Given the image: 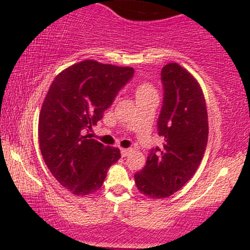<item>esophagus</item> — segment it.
Returning <instances> with one entry per match:
<instances>
[{"label":"esophagus","instance_id":"1","mask_svg":"<svg viewBox=\"0 0 250 250\" xmlns=\"http://www.w3.org/2000/svg\"><path fill=\"white\" fill-rule=\"evenodd\" d=\"M131 153V149H121V155L123 157H125V156H128L129 154Z\"/></svg>","mask_w":250,"mask_h":250}]
</instances>
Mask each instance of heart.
I'll list each match as a JSON object with an SVG mask.
<instances>
[{
  "instance_id": "1",
  "label": "heart",
  "mask_w": 250,
  "mask_h": 250,
  "mask_svg": "<svg viewBox=\"0 0 250 250\" xmlns=\"http://www.w3.org/2000/svg\"><path fill=\"white\" fill-rule=\"evenodd\" d=\"M150 95H155L154 88L151 87L150 84H148V83H143V84L139 85V88H137L136 90L137 99H139V97H145V96H150Z\"/></svg>"
}]
</instances>
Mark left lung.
<instances>
[{
  "label": "left lung",
  "mask_w": 250,
  "mask_h": 250,
  "mask_svg": "<svg viewBox=\"0 0 250 250\" xmlns=\"http://www.w3.org/2000/svg\"><path fill=\"white\" fill-rule=\"evenodd\" d=\"M163 102L157 120L162 148H153L146 167L135 174L136 187L150 199L180 190L202 161L208 142V115L200 84L177 63L161 70Z\"/></svg>",
  "instance_id": "left-lung-1"
}]
</instances>
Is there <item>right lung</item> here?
<instances>
[{
	"label": "right lung",
	"instance_id": "obj_1",
	"mask_svg": "<svg viewBox=\"0 0 250 250\" xmlns=\"http://www.w3.org/2000/svg\"><path fill=\"white\" fill-rule=\"evenodd\" d=\"M133 76V68L85 60L51 83L40 113V149L53 176L74 195L101 188L107 170L121 157L117 148L90 139L89 130Z\"/></svg>",
	"mask_w": 250,
	"mask_h": 250
}]
</instances>
